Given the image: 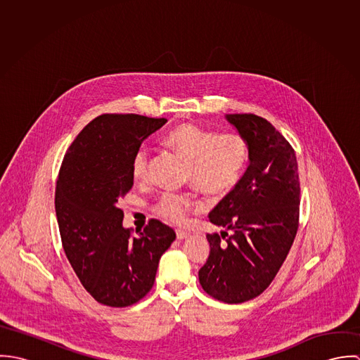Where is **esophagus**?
<instances>
[{
  "instance_id": "esophagus-1",
  "label": "esophagus",
  "mask_w": 360,
  "mask_h": 360,
  "mask_svg": "<svg viewBox=\"0 0 360 360\" xmlns=\"http://www.w3.org/2000/svg\"><path fill=\"white\" fill-rule=\"evenodd\" d=\"M176 236H177V238H179V240H184V238L190 237V233H188L187 230H181V229H177V230H176Z\"/></svg>"
}]
</instances>
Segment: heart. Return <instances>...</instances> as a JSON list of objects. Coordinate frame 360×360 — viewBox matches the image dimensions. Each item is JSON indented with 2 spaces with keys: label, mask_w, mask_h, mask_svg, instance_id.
I'll list each match as a JSON object with an SVG mask.
<instances>
[{
  "label": "heart",
  "mask_w": 360,
  "mask_h": 360,
  "mask_svg": "<svg viewBox=\"0 0 360 360\" xmlns=\"http://www.w3.org/2000/svg\"><path fill=\"white\" fill-rule=\"evenodd\" d=\"M165 144L187 159L186 179L206 195H224L240 181L248 163V144L240 134H214L194 124H180L172 129ZM150 151L140 147L131 158V176L143 181L148 176ZM198 207L190 194L165 191L155 210L172 223H184L190 210Z\"/></svg>",
  "instance_id": "1"
}]
</instances>
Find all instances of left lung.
I'll return each instance as SVG.
<instances>
[{
  "instance_id": "1",
  "label": "left lung",
  "mask_w": 360,
  "mask_h": 360,
  "mask_svg": "<svg viewBox=\"0 0 360 360\" xmlns=\"http://www.w3.org/2000/svg\"><path fill=\"white\" fill-rule=\"evenodd\" d=\"M248 144V169L209 213L224 230L207 234L210 252L198 277L210 297L241 304L260 295L290 252L298 230L300 177L290 143L263 117L226 115Z\"/></svg>"
}]
</instances>
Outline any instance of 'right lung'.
I'll return each mask as SVG.
<instances>
[{
	"instance_id": "add662e5",
	"label": "right lung",
	"mask_w": 360,
	"mask_h": 360,
	"mask_svg": "<svg viewBox=\"0 0 360 360\" xmlns=\"http://www.w3.org/2000/svg\"><path fill=\"white\" fill-rule=\"evenodd\" d=\"M167 120L106 113L91 120L63 158L55 190L62 245L83 287L100 304L124 308L153 288L176 233L159 220L131 237L117 206L133 187L131 158Z\"/></svg>"
}]
</instances>
